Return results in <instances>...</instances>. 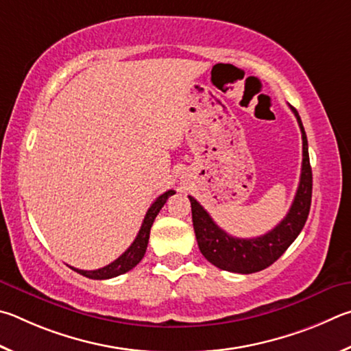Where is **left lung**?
<instances>
[{
  "instance_id": "obj_1",
  "label": "left lung",
  "mask_w": 351,
  "mask_h": 351,
  "mask_svg": "<svg viewBox=\"0 0 351 351\" xmlns=\"http://www.w3.org/2000/svg\"><path fill=\"white\" fill-rule=\"evenodd\" d=\"M290 108L296 115L300 132H302V171H300L299 186L290 211L276 228L254 239L232 237L214 223L210 214L204 210V206L197 200L188 195L191 202L193 225L200 253L205 256L208 262L225 271L251 274L265 269L285 253L287 248L302 231L306 217H308L313 191L308 141H306L305 129L298 110L293 106Z\"/></svg>"
}]
</instances>
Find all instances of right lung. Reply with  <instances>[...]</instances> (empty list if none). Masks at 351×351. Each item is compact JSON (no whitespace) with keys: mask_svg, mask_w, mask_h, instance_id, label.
Returning a JSON list of instances; mask_svg holds the SVG:
<instances>
[{"mask_svg":"<svg viewBox=\"0 0 351 351\" xmlns=\"http://www.w3.org/2000/svg\"><path fill=\"white\" fill-rule=\"evenodd\" d=\"M172 194H176V191L169 189V191H166L165 194L160 195V197H157L156 202H154L146 213L145 220L143 223H141V228L138 231L137 237H135V241L132 242L131 247H129L125 253L119 257V259H115L112 263H109L106 267L94 269V271H84V269H78L73 267L71 268L73 271H77L82 276H86V278L97 279V280L117 278V276L125 274L129 271V269H132L141 259H143L147 248V241H149V232H151V226L154 223V219L157 217V214L160 213V210H162L163 205L166 204V200H168Z\"/></svg>","mask_w":351,"mask_h":351,"instance_id":"add662e5","label":"right lung"}]
</instances>
